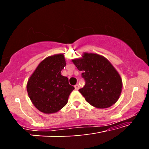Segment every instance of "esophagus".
<instances>
[{
    "instance_id": "34e87169",
    "label": "esophagus",
    "mask_w": 149,
    "mask_h": 149,
    "mask_svg": "<svg viewBox=\"0 0 149 149\" xmlns=\"http://www.w3.org/2000/svg\"><path fill=\"white\" fill-rule=\"evenodd\" d=\"M74 89H76V90H78V89H79V85L78 84L75 85H74Z\"/></svg>"
}]
</instances>
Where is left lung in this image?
Returning a JSON list of instances; mask_svg holds the SVG:
<instances>
[{
    "mask_svg": "<svg viewBox=\"0 0 149 149\" xmlns=\"http://www.w3.org/2000/svg\"><path fill=\"white\" fill-rule=\"evenodd\" d=\"M72 62L85 81L79 92L87 102L98 109L111 107L119 98L122 90L121 77L107 59L95 54L84 53Z\"/></svg>",
    "mask_w": 149,
    "mask_h": 149,
    "instance_id": "1",
    "label": "left lung"
}]
</instances>
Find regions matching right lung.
<instances>
[{
  "mask_svg": "<svg viewBox=\"0 0 149 149\" xmlns=\"http://www.w3.org/2000/svg\"><path fill=\"white\" fill-rule=\"evenodd\" d=\"M66 64L62 54L49 56L38 64L28 79V96L40 112L56 113L68 102L69 95L74 87L69 84L66 77L61 74Z\"/></svg>",
  "mask_w": 149,
  "mask_h": 149,
  "instance_id": "1",
  "label": "right lung"
}]
</instances>
